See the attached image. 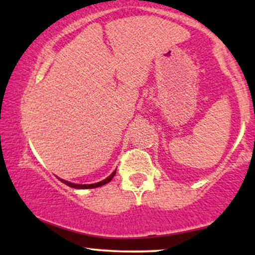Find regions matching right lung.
<instances>
[{
	"label": "right lung",
	"instance_id": "obj_1",
	"mask_svg": "<svg viewBox=\"0 0 255 255\" xmlns=\"http://www.w3.org/2000/svg\"><path fill=\"white\" fill-rule=\"evenodd\" d=\"M115 174H116V170H115V172L111 174L110 176H108L106 180L101 181V182H97V183H93V184H75V183L68 182V181H66V180H62V179H60V177H58V179L60 180L62 183H65L66 186L72 187V188H76V189H93V188H99L101 186H104V184H107L108 182H110V181L113 180V177L115 176Z\"/></svg>",
	"mask_w": 255,
	"mask_h": 255
}]
</instances>
